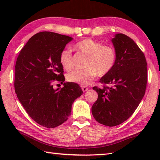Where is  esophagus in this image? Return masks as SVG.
Listing matches in <instances>:
<instances>
[{
	"instance_id": "obj_1",
	"label": "esophagus",
	"mask_w": 160,
	"mask_h": 160,
	"mask_svg": "<svg viewBox=\"0 0 160 160\" xmlns=\"http://www.w3.org/2000/svg\"><path fill=\"white\" fill-rule=\"evenodd\" d=\"M88 89H89V88L86 86H82V90L84 91V92H85Z\"/></svg>"
}]
</instances>
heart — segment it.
Wrapping results in <instances>:
<instances>
[{
  "mask_svg": "<svg viewBox=\"0 0 160 160\" xmlns=\"http://www.w3.org/2000/svg\"><path fill=\"white\" fill-rule=\"evenodd\" d=\"M76 49L87 56L84 70H74L67 75V80L71 82L80 85H89L96 78L97 74L104 76L113 69L116 61V53L113 47L102 45L97 41L87 38L78 42ZM60 62L64 69L71 70L73 67V60L71 51L65 49L60 55Z\"/></svg>",
  "mask_w": 160,
  "mask_h": 160,
  "instance_id": "1",
  "label": "heart"
}]
</instances>
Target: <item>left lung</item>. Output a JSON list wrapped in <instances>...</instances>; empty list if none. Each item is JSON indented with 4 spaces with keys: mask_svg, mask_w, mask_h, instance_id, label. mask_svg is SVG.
Instances as JSON below:
<instances>
[{
    "mask_svg": "<svg viewBox=\"0 0 160 160\" xmlns=\"http://www.w3.org/2000/svg\"><path fill=\"white\" fill-rule=\"evenodd\" d=\"M116 61L109 73L100 80L111 87H93L98 98L91 108L99 123L114 127L131 116L143 98L147 83V63L144 53L133 40L123 33L111 40Z\"/></svg>",
    "mask_w": 160,
    "mask_h": 160,
    "instance_id": "8db88e82",
    "label": "left lung"
}]
</instances>
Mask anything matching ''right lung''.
<instances>
[{
	"mask_svg": "<svg viewBox=\"0 0 160 160\" xmlns=\"http://www.w3.org/2000/svg\"><path fill=\"white\" fill-rule=\"evenodd\" d=\"M71 37L42 32L20 51L15 66V92L27 113L40 125L55 128L67 120L74 100L83 91L78 84L64 82L60 55ZM63 83L54 90L52 81Z\"/></svg>",
	"mask_w": 160,
	"mask_h": 160,
	"instance_id": "add662e5",
	"label": "right lung"
}]
</instances>
